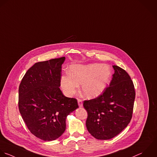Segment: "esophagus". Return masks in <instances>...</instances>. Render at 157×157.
Here are the masks:
<instances>
[{
  "label": "esophagus",
  "instance_id": "34e87169",
  "mask_svg": "<svg viewBox=\"0 0 157 157\" xmlns=\"http://www.w3.org/2000/svg\"><path fill=\"white\" fill-rule=\"evenodd\" d=\"M78 103L80 108L82 106V100L81 99H78Z\"/></svg>",
  "mask_w": 157,
  "mask_h": 157
}]
</instances>
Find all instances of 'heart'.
<instances>
[{
  "label": "heart",
  "mask_w": 157,
  "mask_h": 157,
  "mask_svg": "<svg viewBox=\"0 0 157 157\" xmlns=\"http://www.w3.org/2000/svg\"><path fill=\"white\" fill-rule=\"evenodd\" d=\"M111 76L109 67L99 63L72 65L69 74L61 77L60 84L64 93L71 96L81 85L82 94L92 98L99 96L105 90Z\"/></svg>",
  "instance_id": "b5f03b06"
}]
</instances>
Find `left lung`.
<instances>
[{
    "label": "left lung",
    "instance_id": "8db88e82",
    "mask_svg": "<svg viewBox=\"0 0 157 157\" xmlns=\"http://www.w3.org/2000/svg\"><path fill=\"white\" fill-rule=\"evenodd\" d=\"M114 73L109 86L94 99L84 100L87 112L86 127L97 140H110L125 128L132 117L135 90L129 75L113 65Z\"/></svg>",
    "mask_w": 157,
    "mask_h": 157
}]
</instances>
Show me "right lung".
Segmentation results:
<instances>
[{
    "mask_svg": "<svg viewBox=\"0 0 157 157\" xmlns=\"http://www.w3.org/2000/svg\"><path fill=\"white\" fill-rule=\"evenodd\" d=\"M65 59L35 63L19 87L20 114L31 133L43 141L59 138L65 130L67 116L79 107L76 98L65 97L59 88Z\"/></svg>",
    "mask_w": 157,
    "mask_h": 157,
    "instance_id": "right-lung-1",
    "label": "right lung"
}]
</instances>
